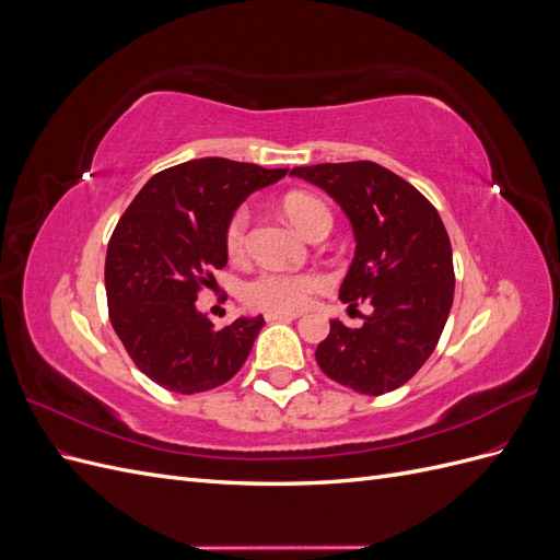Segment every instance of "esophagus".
Segmentation results:
<instances>
[{"instance_id": "esophagus-1", "label": "esophagus", "mask_w": 560, "mask_h": 560, "mask_svg": "<svg viewBox=\"0 0 560 560\" xmlns=\"http://www.w3.org/2000/svg\"><path fill=\"white\" fill-rule=\"evenodd\" d=\"M296 317H299V313H266L268 322H292Z\"/></svg>"}]
</instances>
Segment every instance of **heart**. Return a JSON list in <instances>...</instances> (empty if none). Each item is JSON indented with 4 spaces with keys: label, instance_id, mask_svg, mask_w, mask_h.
I'll list each match as a JSON object with an SVG mask.
<instances>
[{
    "label": "heart",
    "instance_id": "b5f03b06",
    "mask_svg": "<svg viewBox=\"0 0 560 560\" xmlns=\"http://www.w3.org/2000/svg\"><path fill=\"white\" fill-rule=\"evenodd\" d=\"M282 212L301 231L311 233L319 222H331L325 202L308 194H290L282 200ZM249 214L245 208L235 210L226 224V252L231 257H243L247 249ZM325 284L317 273H287V270H261L243 287L247 306L266 313H294L306 306L313 292Z\"/></svg>",
    "mask_w": 560,
    "mask_h": 560
}]
</instances>
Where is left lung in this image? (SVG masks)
I'll list each match as a JSON object with an SVG mask.
<instances>
[{
  "label": "left lung",
  "instance_id": "1",
  "mask_svg": "<svg viewBox=\"0 0 560 560\" xmlns=\"http://www.w3.org/2000/svg\"><path fill=\"white\" fill-rule=\"evenodd\" d=\"M292 175L327 191L350 219L354 257L338 299L374 306L358 329L331 319L315 360L354 393H393L428 362L453 306V252L442 217L416 186L371 161L306 165Z\"/></svg>",
  "mask_w": 560,
  "mask_h": 560
}]
</instances>
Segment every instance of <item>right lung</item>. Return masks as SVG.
Here are the masks:
<instances>
[{
    "label": "right lung",
    "instance_id": "obj_1",
    "mask_svg": "<svg viewBox=\"0 0 560 560\" xmlns=\"http://www.w3.org/2000/svg\"><path fill=\"white\" fill-rule=\"evenodd\" d=\"M284 175L229 159L186 161L151 177L118 219L105 261L112 327L135 366L171 393H206L245 364L264 317L214 329L196 299L229 261L233 212Z\"/></svg>",
    "mask_w": 560,
    "mask_h": 560
}]
</instances>
